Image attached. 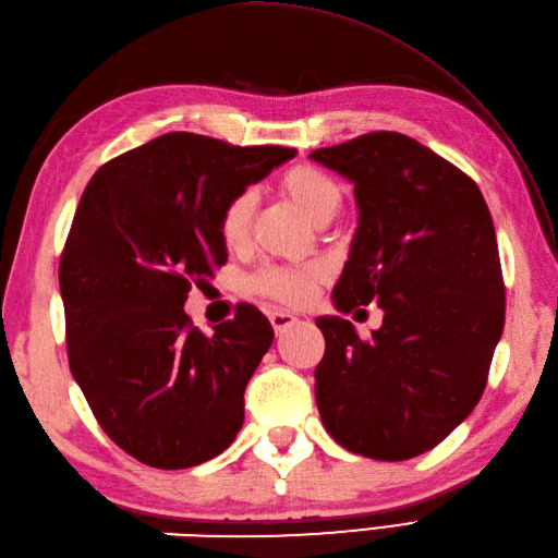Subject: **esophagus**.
Here are the masks:
<instances>
[{
    "mask_svg": "<svg viewBox=\"0 0 558 558\" xmlns=\"http://www.w3.org/2000/svg\"><path fill=\"white\" fill-rule=\"evenodd\" d=\"M268 318H270L272 330H276V336H282L290 326H294V322H298V318L288 312H272Z\"/></svg>",
    "mask_w": 558,
    "mask_h": 558,
    "instance_id": "34e87169",
    "label": "esophagus"
}]
</instances>
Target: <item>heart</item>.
<instances>
[{
  "mask_svg": "<svg viewBox=\"0 0 558 558\" xmlns=\"http://www.w3.org/2000/svg\"><path fill=\"white\" fill-rule=\"evenodd\" d=\"M280 192L298 206L306 218L314 222H326L336 216L342 201L340 186L322 170L310 165H298L280 177ZM256 208V196L244 192L234 196L220 213L218 230L222 242L230 248L242 246L252 228ZM324 278L322 268H264L252 278L248 288L258 292L260 298L272 302L300 306L314 298V290Z\"/></svg>",
  "mask_w": 558,
  "mask_h": 558,
  "instance_id": "obj_1",
  "label": "heart"
}]
</instances>
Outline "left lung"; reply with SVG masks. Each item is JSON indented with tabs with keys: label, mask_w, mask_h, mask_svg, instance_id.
<instances>
[{
	"label": "left lung",
	"mask_w": 558,
	"mask_h": 558,
	"mask_svg": "<svg viewBox=\"0 0 558 558\" xmlns=\"http://www.w3.org/2000/svg\"><path fill=\"white\" fill-rule=\"evenodd\" d=\"M310 158L350 180L360 208L336 310H384L369 340L345 318H316L326 338L314 372L318 414L352 453L422 456L475 410L504 333L506 288L487 201L456 165L398 132Z\"/></svg>",
	"instance_id": "obj_1"
}]
</instances>
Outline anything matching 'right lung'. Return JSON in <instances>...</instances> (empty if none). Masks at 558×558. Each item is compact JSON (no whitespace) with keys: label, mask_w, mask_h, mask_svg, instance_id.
Wrapping results in <instances>:
<instances>
[{"label":"right lung","mask_w":558,"mask_h":558,"mask_svg":"<svg viewBox=\"0 0 558 558\" xmlns=\"http://www.w3.org/2000/svg\"><path fill=\"white\" fill-rule=\"evenodd\" d=\"M294 153L174 132L105 162L78 201L59 264L69 366L102 432L150 468L201 465L242 429L268 318L240 304L208 336L184 302L228 260L222 208Z\"/></svg>","instance_id":"add662e5"}]
</instances>
